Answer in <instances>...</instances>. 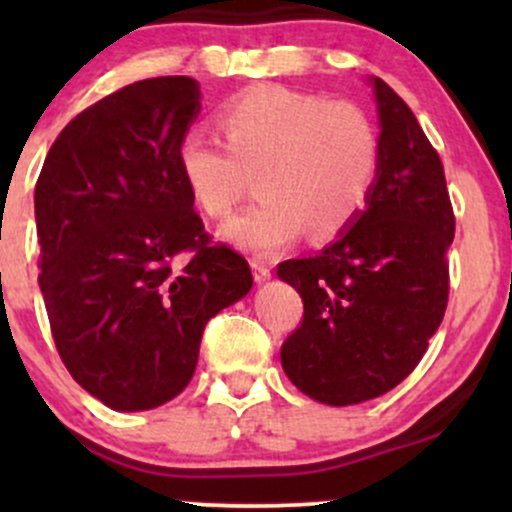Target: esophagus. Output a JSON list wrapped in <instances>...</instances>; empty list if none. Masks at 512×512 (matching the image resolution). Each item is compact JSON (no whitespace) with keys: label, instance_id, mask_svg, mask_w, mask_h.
Masks as SVG:
<instances>
[{"label":"esophagus","instance_id":"obj_1","mask_svg":"<svg viewBox=\"0 0 512 512\" xmlns=\"http://www.w3.org/2000/svg\"><path fill=\"white\" fill-rule=\"evenodd\" d=\"M252 274H255V281H267L272 276V267L262 257H252Z\"/></svg>","mask_w":512,"mask_h":512}]
</instances>
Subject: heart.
<instances>
[{"label":"heart","mask_w":512,"mask_h":512,"mask_svg":"<svg viewBox=\"0 0 512 512\" xmlns=\"http://www.w3.org/2000/svg\"><path fill=\"white\" fill-rule=\"evenodd\" d=\"M219 137L192 129L178 168L197 207L226 219L257 175L262 199L223 226L255 255H272L310 228L339 236L366 207L380 170V134L358 103L325 101L284 86H255L219 110Z\"/></svg>","instance_id":"1"}]
</instances>
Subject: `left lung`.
Returning a JSON list of instances; mask_svg holds the SVG:
<instances>
[{"label":"left lung","instance_id":"left-lung-1","mask_svg":"<svg viewBox=\"0 0 512 512\" xmlns=\"http://www.w3.org/2000/svg\"><path fill=\"white\" fill-rule=\"evenodd\" d=\"M373 91L380 170L366 209L315 257L276 267L303 298L281 366L298 390L332 407L402 383L448 308L455 214L443 163L409 105L383 79Z\"/></svg>","mask_w":512,"mask_h":512}]
</instances>
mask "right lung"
I'll use <instances>...</instances> for the list:
<instances>
[{
    "label": "right lung",
    "mask_w": 512,
    "mask_h": 512,
    "mask_svg": "<svg viewBox=\"0 0 512 512\" xmlns=\"http://www.w3.org/2000/svg\"><path fill=\"white\" fill-rule=\"evenodd\" d=\"M199 84L158 76L79 113L35 182L38 284L72 378L117 411L178 397L207 322L252 289L250 264L211 243L178 168Z\"/></svg>",
    "instance_id": "1"
}]
</instances>
